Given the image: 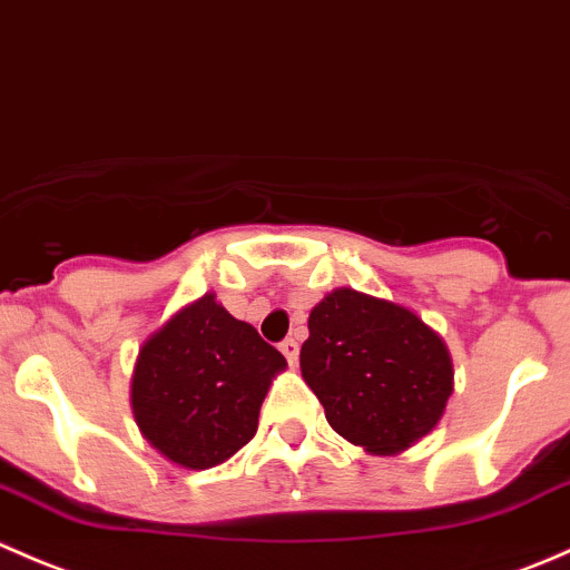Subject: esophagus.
I'll return each instance as SVG.
<instances>
[{
	"instance_id": "obj_1",
	"label": "esophagus",
	"mask_w": 570,
	"mask_h": 570,
	"mask_svg": "<svg viewBox=\"0 0 570 570\" xmlns=\"http://www.w3.org/2000/svg\"><path fill=\"white\" fill-rule=\"evenodd\" d=\"M279 352L285 354L287 363H296V360H298V343L293 341V337H285V341L279 343Z\"/></svg>"
}]
</instances>
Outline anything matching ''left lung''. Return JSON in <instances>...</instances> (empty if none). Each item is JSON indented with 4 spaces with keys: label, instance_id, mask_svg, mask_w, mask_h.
<instances>
[{
    "label": "left lung",
    "instance_id": "obj_1",
    "mask_svg": "<svg viewBox=\"0 0 570 570\" xmlns=\"http://www.w3.org/2000/svg\"><path fill=\"white\" fill-rule=\"evenodd\" d=\"M307 330L298 365L337 435L396 454L435 430L454 391L452 357L413 309L337 287L309 309Z\"/></svg>",
    "mask_w": 570,
    "mask_h": 570
}]
</instances>
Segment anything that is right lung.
I'll list each match as a JSON object with an SVG mask.
<instances>
[{
  "label": "right lung",
  "mask_w": 570,
  "mask_h": 570,
  "mask_svg": "<svg viewBox=\"0 0 570 570\" xmlns=\"http://www.w3.org/2000/svg\"><path fill=\"white\" fill-rule=\"evenodd\" d=\"M285 357L213 293L174 313L140 346L132 413L146 441L183 469H213L255 438Z\"/></svg>",
  "instance_id": "add662e5"
}]
</instances>
